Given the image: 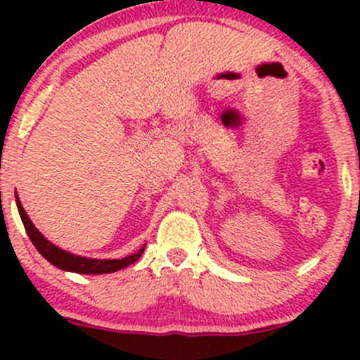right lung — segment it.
I'll return each instance as SVG.
<instances>
[{
    "instance_id": "1",
    "label": "right lung",
    "mask_w": 360,
    "mask_h": 360,
    "mask_svg": "<svg viewBox=\"0 0 360 360\" xmlns=\"http://www.w3.org/2000/svg\"><path fill=\"white\" fill-rule=\"evenodd\" d=\"M15 202H17V209H19L20 219H22L25 231H27L29 238H31L32 245L38 249V252L45 257L46 261L53 264V266L60 268L64 271H75V274H82V275H103V274H112V271H118L122 268L129 266V264L136 263L137 259L141 257V254L144 252L143 245L137 252L130 254V256L122 257V259H94V257H83L78 256V254L68 252V250L57 248L56 244H52L50 240H46L41 233L38 231V228L32 224V221L29 219L27 212L24 210L22 203H20L19 197L15 193Z\"/></svg>"
}]
</instances>
